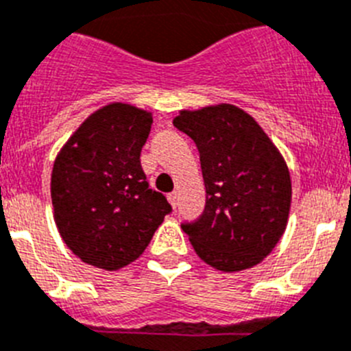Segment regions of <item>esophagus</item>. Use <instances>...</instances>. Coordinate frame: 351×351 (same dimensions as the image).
Instances as JSON below:
<instances>
[{
  "instance_id": "esophagus-1",
  "label": "esophagus",
  "mask_w": 351,
  "mask_h": 351,
  "mask_svg": "<svg viewBox=\"0 0 351 351\" xmlns=\"http://www.w3.org/2000/svg\"><path fill=\"white\" fill-rule=\"evenodd\" d=\"M176 197H178V194H176V193L167 194V201H169V205H171L173 208H176Z\"/></svg>"
}]
</instances>
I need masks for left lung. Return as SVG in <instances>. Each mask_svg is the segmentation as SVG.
Returning a JSON list of instances; mask_svg holds the SVG:
<instances>
[{
	"mask_svg": "<svg viewBox=\"0 0 351 351\" xmlns=\"http://www.w3.org/2000/svg\"><path fill=\"white\" fill-rule=\"evenodd\" d=\"M173 125L196 143L205 180V212L182 224L196 254L221 272L261 263L281 240L291 206L281 152L233 104L184 109Z\"/></svg>",
	"mask_w": 351,
	"mask_h": 351,
	"instance_id": "obj_1",
	"label": "left lung"
}]
</instances>
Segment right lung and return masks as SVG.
I'll return each mask as SVG.
<instances>
[{
	"label": "right lung",
	"instance_id": "1",
	"mask_svg": "<svg viewBox=\"0 0 351 351\" xmlns=\"http://www.w3.org/2000/svg\"><path fill=\"white\" fill-rule=\"evenodd\" d=\"M150 111L112 102L91 112L56 155L51 175L54 222L79 260L118 270L145 252L171 212L148 187L141 148Z\"/></svg>",
	"mask_w": 351,
	"mask_h": 351
}]
</instances>
